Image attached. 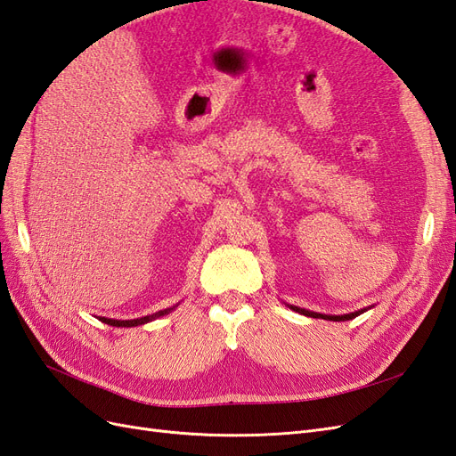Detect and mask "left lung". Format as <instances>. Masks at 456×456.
Instances as JSON below:
<instances>
[{"instance_id": "1", "label": "left lung", "mask_w": 456, "mask_h": 456, "mask_svg": "<svg viewBox=\"0 0 456 456\" xmlns=\"http://www.w3.org/2000/svg\"><path fill=\"white\" fill-rule=\"evenodd\" d=\"M289 308H291L293 312H298L302 315H308V317H323V320H329V322H348V320H354V317H357L360 314H363L367 308L363 310H357V312H352V314H344V315H325V314H320V312H310L306 308H298V306H293V305H287Z\"/></svg>"}]
</instances>
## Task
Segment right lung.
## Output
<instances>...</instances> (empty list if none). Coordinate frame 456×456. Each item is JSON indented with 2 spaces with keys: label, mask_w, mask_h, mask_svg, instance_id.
Returning <instances> with one entry per match:
<instances>
[{
  "label": "right lung",
  "mask_w": 456,
  "mask_h": 456,
  "mask_svg": "<svg viewBox=\"0 0 456 456\" xmlns=\"http://www.w3.org/2000/svg\"><path fill=\"white\" fill-rule=\"evenodd\" d=\"M176 306H178V305H176ZM176 306L159 310V312L151 314V315L136 317V320H110V317H101V322H102V323H108V325H112V327H136V325H144V323H148V322H151V320H158V317H161V315H167V314L173 312Z\"/></svg>",
  "instance_id": "1"
}]
</instances>
